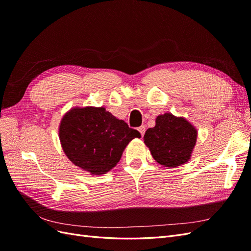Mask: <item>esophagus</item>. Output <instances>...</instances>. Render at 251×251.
I'll return each mask as SVG.
<instances>
[{
	"label": "esophagus",
	"mask_w": 251,
	"mask_h": 251,
	"mask_svg": "<svg viewBox=\"0 0 251 251\" xmlns=\"http://www.w3.org/2000/svg\"><path fill=\"white\" fill-rule=\"evenodd\" d=\"M138 131L140 132L141 136H142V137H143L144 133H146V126H139V127H138Z\"/></svg>",
	"instance_id": "esophagus-1"
}]
</instances>
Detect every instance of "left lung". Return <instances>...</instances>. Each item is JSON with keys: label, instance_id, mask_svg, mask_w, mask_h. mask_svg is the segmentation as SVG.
<instances>
[{"label": "left lung", "instance_id": "1", "mask_svg": "<svg viewBox=\"0 0 251 251\" xmlns=\"http://www.w3.org/2000/svg\"><path fill=\"white\" fill-rule=\"evenodd\" d=\"M143 139L159 164L175 168L191 158L197 131L184 118L165 113L157 117L156 126L148 128Z\"/></svg>", "mask_w": 251, "mask_h": 251}]
</instances>
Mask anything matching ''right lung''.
Returning a JSON list of instances; mask_svg holds the SVG:
<instances>
[{
	"label": "right lung",
	"mask_w": 251,
	"mask_h": 251,
	"mask_svg": "<svg viewBox=\"0 0 251 251\" xmlns=\"http://www.w3.org/2000/svg\"><path fill=\"white\" fill-rule=\"evenodd\" d=\"M136 137H141L137 130L104 108L73 109L59 126V138L67 157L93 175L113 169L126 144Z\"/></svg>",
	"instance_id": "1"
}]
</instances>
